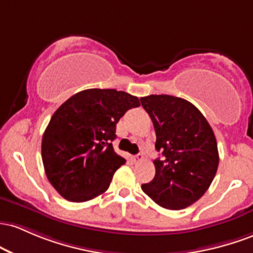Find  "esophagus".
Masks as SVG:
<instances>
[{"mask_svg": "<svg viewBox=\"0 0 253 253\" xmlns=\"http://www.w3.org/2000/svg\"><path fill=\"white\" fill-rule=\"evenodd\" d=\"M132 160L135 161V163H138V161H142L143 160V154L142 153H138V154H136L132 157Z\"/></svg>", "mask_w": 253, "mask_h": 253, "instance_id": "esophagus-1", "label": "esophagus"}]
</instances>
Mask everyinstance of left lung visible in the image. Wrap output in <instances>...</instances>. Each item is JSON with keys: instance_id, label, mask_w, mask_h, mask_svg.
Wrapping results in <instances>:
<instances>
[{"instance_id": "1", "label": "left lung", "mask_w": 253, "mask_h": 253, "mask_svg": "<svg viewBox=\"0 0 253 253\" xmlns=\"http://www.w3.org/2000/svg\"><path fill=\"white\" fill-rule=\"evenodd\" d=\"M154 124L155 177L142 190L160 207L179 211L200 200L211 186L218 166L217 143L200 110L173 95L140 99Z\"/></svg>"}]
</instances>
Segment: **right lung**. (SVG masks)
<instances>
[{
  "label": "right lung",
  "instance_id": "add662e5",
  "mask_svg": "<svg viewBox=\"0 0 253 253\" xmlns=\"http://www.w3.org/2000/svg\"><path fill=\"white\" fill-rule=\"evenodd\" d=\"M140 106L123 90L90 88L56 110L42 140V159L51 185L70 202H86L109 189L126 159L115 152L116 124Z\"/></svg>",
  "mask_w": 253,
  "mask_h": 253
}]
</instances>
